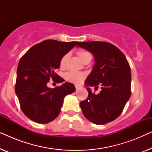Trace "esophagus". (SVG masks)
<instances>
[{
  "mask_svg": "<svg viewBox=\"0 0 152 152\" xmlns=\"http://www.w3.org/2000/svg\"><path fill=\"white\" fill-rule=\"evenodd\" d=\"M81 88H82V87H81V86H80V85H75V88L77 91L79 90V89H80Z\"/></svg>",
  "mask_w": 152,
  "mask_h": 152,
  "instance_id": "1",
  "label": "esophagus"
}]
</instances>
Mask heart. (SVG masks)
<instances>
[{"label":"heart","mask_w":152,"mask_h":152,"mask_svg":"<svg viewBox=\"0 0 152 152\" xmlns=\"http://www.w3.org/2000/svg\"><path fill=\"white\" fill-rule=\"evenodd\" d=\"M77 55L78 57L81 59V61H82L83 62H84L86 59H89V58H91L90 53L85 50H80L77 52ZM67 55L63 56V57L61 58V61H60V66H61V67H64L65 66L66 61H67ZM64 78L69 82L74 83V84H80L85 79V74L83 73V72L68 71L66 72L65 75H64Z\"/></svg>","instance_id":"b5f03b06"}]
</instances>
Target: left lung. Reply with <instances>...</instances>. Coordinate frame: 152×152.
<instances>
[{
  "label": "left lung",
  "mask_w": 152,
  "mask_h": 152,
  "mask_svg": "<svg viewBox=\"0 0 152 152\" xmlns=\"http://www.w3.org/2000/svg\"><path fill=\"white\" fill-rule=\"evenodd\" d=\"M78 47L91 52L95 64L85 81L88 95L81 102L84 115L95 124L113 121L123 111L131 96V68L123 53L111 43L102 41L79 42ZM102 91L92 94L90 86Z\"/></svg>",
  "instance_id": "obj_1"
}]
</instances>
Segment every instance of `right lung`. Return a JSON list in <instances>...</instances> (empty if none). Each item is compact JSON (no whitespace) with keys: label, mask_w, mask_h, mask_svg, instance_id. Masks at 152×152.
<instances>
[{"label":"right lung","mask_w":152,"mask_h":152,"mask_svg":"<svg viewBox=\"0 0 152 152\" xmlns=\"http://www.w3.org/2000/svg\"><path fill=\"white\" fill-rule=\"evenodd\" d=\"M77 43L45 40L32 46L20 58L15 92L23 112L32 121L40 124L53 121L59 115L66 95L75 91L71 83L65 82L55 88H48L47 84L50 77L57 78L59 83L65 81L55 70L59 68L63 56Z\"/></svg>","instance_id":"1"}]
</instances>
